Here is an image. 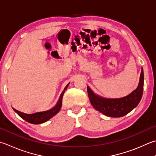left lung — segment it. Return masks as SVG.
Instances as JSON below:
<instances>
[{"mask_svg":"<svg viewBox=\"0 0 156 156\" xmlns=\"http://www.w3.org/2000/svg\"><path fill=\"white\" fill-rule=\"evenodd\" d=\"M144 84V74L141 68L138 87L126 97L116 99H109L94 93L87 87L88 95L91 105L103 114L112 118H120L129 114L138 105L141 99Z\"/></svg>","mask_w":156,"mask_h":156,"instance_id":"8db88e82","label":"left lung"}]
</instances>
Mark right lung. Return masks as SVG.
Segmentation results:
<instances>
[{
    "mask_svg": "<svg viewBox=\"0 0 156 156\" xmlns=\"http://www.w3.org/2000/svg\"><path fill=\"white\" fill-rule=\"evenodd\" d=\"M69 84V83L67 84L66 87L64 88V89L62 94H61L57 104L55 105L53 108L48 109V110L36 112L34 113V114H25V113L21 112L15 109L14 110L21 118L27 122L34 124H39L44 123L45 122L48 121L52 117H53L54 115H55L57 113L60 111L61 108H62V98L63 94L65 93V90L67 89V88L68 87Z\"/></svg>",
    "mask_w": 156,
    "mask_h": 156,
    "instance_id": "right-lung-1",
    "label": "right lung"
}]
</instances>
